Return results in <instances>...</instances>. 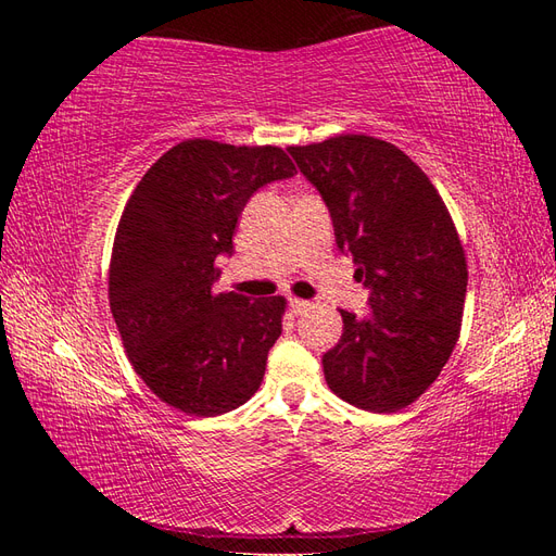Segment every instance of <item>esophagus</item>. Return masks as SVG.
<instances>
[{"instance_id":"1","label":"esophagus","mask_w":556,"mask_h":556,"mask_svg":"<svg viewBox=\"0 0 556 556\" xmlns=\"http://www.w3.org/2000/svg\"><path fill=\"white\" fill-rule=\"evenodd\" d=\"M289 308H291V313H293V315H303L305 311L311 308V303H308V301H303V299L291 296V299H289Z\"/></svg>"}]
</instances>
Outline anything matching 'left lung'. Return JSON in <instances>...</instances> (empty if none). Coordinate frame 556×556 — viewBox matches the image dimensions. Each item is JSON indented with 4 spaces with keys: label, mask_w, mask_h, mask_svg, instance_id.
<instances>
[{
    "label": "left lung",
    "mask_w": 556,
    "mask_h": 556,
    "mask_svg": "<svg viewBox=\"0 0 556 556\" xmlns=\"http://www.w3.org/2000/svg\"><path fill=\"white\" fill-rule=\"evenodd\" d=\"M289 152L370 289L368 317L341 311L344 334L323 356L325 380L356 408H406L437 380L460 332L468 267L452 215L418 164L387 140L344 134Z\"/></svg>",
    "instance_id": "obj_1"
}]
</instances>
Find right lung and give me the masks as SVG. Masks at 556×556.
<instances>
[{
  "mask_svg": "<svg viewBox=\"0 0 556 556\" xmlns=\"http://www.w3.org/2000/svg\"><path fill=\"white\" fill-rule=\"evenodd\" d=\"M296 167L275 146L193 138L152 164L128 198L110 263V308L134 370L188 416L239 408L263 382L285 296L215 293L219 255L248 200Z\"/></svg>",
  "mask_w": 556,
  "mask_h": 556,
  "instance_id": "1",
  "label": "right lung"
}]
</instances>
